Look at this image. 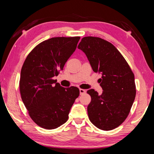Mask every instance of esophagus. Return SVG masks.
Here are the masks:
<instances>
[{
	"mask_svg": "<svg viewBox=\"0 0 154 154\" xmlns=\"http://www.w3.org/2000/svg\"><path fill=\"white\" fill-rule=\"evenodd\" d=\"M79 92H80V94H85V92H86V91H85V90L83 89H79Z\"/></svg>",
	"mask_w": 154,
	"mask_h": 154,
	"instance_id": "obj_1",
	"label": "esophagus"
}]
</instances>
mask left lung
Listing matches in <instances>:
<instances>
[{"instance_id": "8db88e82", "label": "left lung", "mask_w": 154, "mask_h": 154, "mask_svg": "<svg viewBox=\"0 0 154 154\" xmlns=\"http://www.w3.org/2000/svg\"><path fill=\"white\" fill-rule=\"evenodd\" d=\"M77 48L85 54L93 71L102 75V94L87 91L91 96L88 118L100 130L116 128L127 118L136 96L133 72L116 47L103 38L85 36Z\"/></svg>"}]
</instances>
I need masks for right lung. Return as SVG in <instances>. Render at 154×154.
Instances as JSON below:
<instances>
[{
  "label": "right lung",
  "mask_w": 154,
  "mask_h": 154,
  "mask_svg": "<svg viewBox=\"0 0 154 154\" xmlns=\"http://www.w3.org/2000/svg\"><path fill=\"white\" fill-rule=\"evenodd\" d=\"M79 39V36L49 38L36 45L23 64L21 97L30 118L43 128L55 129L64 124L79 95L78 88H63L53 79L63 70Z\"/></svg>",
  "instance_id": "1"
}]
</instances>
